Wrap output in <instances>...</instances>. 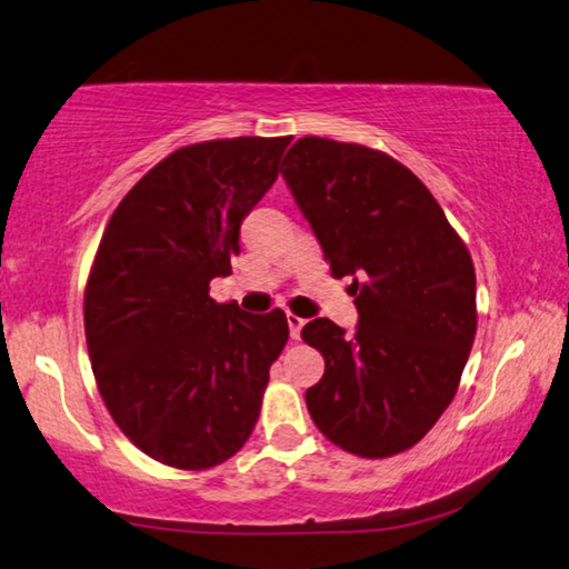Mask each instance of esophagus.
<instances>
[{
    "instance_id": "esophagus-1",
    "label": "esophagus",
    "mask_w": 569,
    "mask_h": 569,
    "mask_svg": "<svg viewBox=\"0 0 569 569\" xmlns=\"http://www.w3.org/2000/svg\"><path fill=\"white\" fill-rule=\"evenodd\" d=\"M286 321H288V331H291V339H299L306 321L301 317H296V313H288Z\"/></svg>"
}]
</instances>
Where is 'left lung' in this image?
<instances>
[{
  "instance_id": "left-lung-1",
  "label": "left lung",
  "mask_w": 569,
  "mask_h": 569,
  "mask_svg": "<svg viewBox=\"0 0 569 569\" xmlns=\"http://www.w3.org/2000/svg\"><path fill=\"white\" fill-rule=\"evenodd\" d=\"M281 174L331 276L351 278L359 311L355 337L329 319L303 327L327 362L306 408L347 453H402L446 412L471 355V252L428 187L385 151L303 137Z\"/></svg>"
}]
</instances>
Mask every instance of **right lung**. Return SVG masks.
Listing matches in <instances>:
<instances>
[{
	"mask_svg": "<svg viewBox=\"0 0 569 569\" xmlns=\"http://www.w3.org/2000/svg\"><path fill=\"white\" fill-rule=\"evenodd\" d=\"M291 139L171 151L106 224L83 299L88 355L116 426L164 466H220L258 422L288 341L286 313L218 303L210 281L230 276L240 224L276 182Z\"/></svg>",
	"mask_w": 569,
	"mask_h": 569,
	"instance_id": "1",
	"label": "right lung"
}]
</instances>
